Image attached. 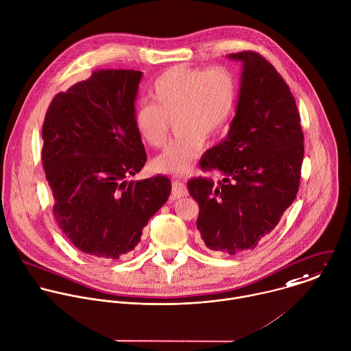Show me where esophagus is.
I'll use <instances>...</instances> for the list:
<instances>
[{"label": "esophagus", "mask_w": 351, "mask_h": 351, "mask_svg": "<svg viewBox=\"0 0 351 351\" xmlns=\"http://www.w3.org/2000/svg\"><path fill=\"white\" fill-rule=\"evenodd\" d=\"M187 195V187L183 182L175 179L172 182V194H171V198L172 199H179L182 197H186Z\"/></svg>", "instance_id": "1"}]
</instances>
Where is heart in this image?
Instances as JSON below:
<instances>
[{"label": "heart", "instance_id": "obj_1", "mask_svg": "<svg viewBox=\"0 0 351 351\" xmlns=\"http://www.w3.org/2000/svg\"><path fill=\"white\" fill-rule=\"evenodd\" d=\"M153 104H142L134 112V128L139 139L153 147L165 146L171 121L176 138L153 161L157 171L182 175L191 169L205 138L220 132L230 119L237 82L224 66L199 68L175 65L164 71L150 88Z\"/></svg>", "mask_w": 351, "mask_h": 351}]
</instances>
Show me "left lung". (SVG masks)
Listing matches in <instances>:
<instances>
[{
  "label": "left lung",
  "mask_w": 351,
  "mask_h": 351,
  "mask_svg": "<svg viewBox=\"0 0 351 351\" xmlns=\"http://www.w3.org/2000/svg\"><path fill=\"white\" fill-rule=\"evenodd\" d=\"M237 114L227 138L199 161L219 173L187 182L199 205L197 228L209 250L235 254L254 249L294 202L304 160V131L289 84L260 53L243 50Z\"/></svg>",
  "instance_id": "1"
}]
</instances>
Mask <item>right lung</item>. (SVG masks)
I'll list each match as a JSON object with an SVG mask.
<instances>
[{"label":"right lung","mask_w":351,"mask_h":351,"mask_svg":"<svg viewBox=\"0 0 351 351\" xmlns=\"http://www.w3.org/2000/svg\"><path fill=\"white\" fill-rule=\"evenodd\" d=\"M141 77L134 69H97L56 94L45 114L42 164L53 216L69 242L94 258L134 250L171 194L167 176L125 180L146 162L134 128Z\"/></svg>","instance_id":"right-lung-1"}]
</instances>
